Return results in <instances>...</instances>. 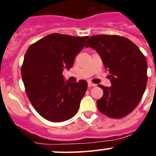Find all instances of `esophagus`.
I'll return each mask as SVG.
<instances>
[{
	"label": "esophagus",
	"mask_w": 156,
	"mask_h": 156,
	"mask_svg": "<svg viewBox=\"0 0 156 156\" xmlns=\"http://www.w3.org/2000/svg\"><path fill=\"white\" fill-rule=\"evenodd\" d=\"M87 84H88V87H95L96 86V84H94V83H93L90 82V81H88Z\"/></svg>",
	"instance_id": "1"
}]
</instances>
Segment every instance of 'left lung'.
I'll list each match as a JSON object with an SVG mask.
<instances>
[{"label": "left lung", "mask_w": 156, "mask_h": 156, "mask_svg": "<svg viewBox=\"0 0 156 156\" xmlns=\"http://www.w3.org/2000/svg\"><path fill=\"white\" fill-rule=\"evenodd\" d=\"M94 49L109 71L111 87L102 88L104 94L97 101L99 111L113 119H120L137 106L148 82V65L138 47L123 37L96 35L85 45Z\"/></svg>", "instance_id": "left-lung-1"}]
</instances>
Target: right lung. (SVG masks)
Masks as SVG:
<instances>
[{
    "mask_svg": "<svg viewBox=\"0 0 156 156\" xmlns=\"http://www.w3.org/2000/svg\"><path fill=\"white\" fill-rule=\"evenodd\" d=\"M88 37L52 34L30 45L25 54L22 79L36 111L47 120L63 122L79 110L87 82L65 81L62 72L73 66Z\"/></svg>",
    "mask_w": 156,
    "mask_h": 156,
    "instance_id": "obj_1",
    "label": "right lung"
}]
</instances>
